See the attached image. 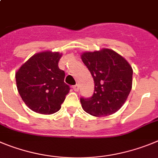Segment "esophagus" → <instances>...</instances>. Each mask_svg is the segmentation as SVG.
<instances>
[{"label":"esophagus","instance_id":"obj_1","mask_svg":"<svg viewBox=\"0 0 158 158\" xmlns=\"http://www.w3.org/2000/svg\"><path fill=\"white\" fill-rule=\"evenodd\" d=\"M72 88H73V89L75 90V91H78L79 89V86L78 84H76V85H75V86H72Z\"/></svg>","mask_w":158,"mask_h":158}]
</instances>
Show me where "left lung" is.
I'll list each match as a JSON object with an SVG mask.
<instances>
[{
    "label": "left lung",
    "instance_id": "left-lung-1",
    "mask_svg": "<svg viewBox=\"0 0 158 158\" xmlns=\"http://www.w3.org/2000/svg\"><path fill=\"white\" fill-rule=\"evenodd\" d=\"M81 59L94 81L91 98H81L85 112L94 116H106L123 106L132 87L133 70L127 60L115 51L102 49L84 52Z\"/></svg>",
    "mask_w": 158,
    "mask_h": 158
}]
</instances>
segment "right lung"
<instances>
[{
  "label": "right lung",
  "mask_w": 158,
  "mask_h": 158,
  "mask_svg": "<svg viewBox=\"0 0 158 158\" xmlns=\"http://www.w3.org/2000/svg\"><path fill=\"white\" fill-rule=\"evenodd\" d=\"M62 53L44 51L33 55L15 72L17 89L26 106L37 113L50 115L61 108L70 87L58 67Z\"/></svg>",
  "instance_id": "obj_1"
}]
</instances>
